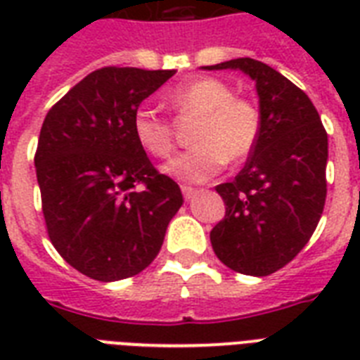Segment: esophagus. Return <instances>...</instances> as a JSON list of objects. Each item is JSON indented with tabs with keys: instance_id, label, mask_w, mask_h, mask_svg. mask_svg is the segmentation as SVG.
<instances>
[{
	"instance_id": "esophagus-1",
	"label": "esophagus",
	"mask_w": 360,
	"mask_h": 360,
	"mask_svg": "<svg viewBox=\"0 0 360 360\" xmlns=\"http://www.w3.org/2000/svg\"><path fill=\"white\" fill-rule=\"evenodd\" d=\"M181 191H183V196H185V200H191L194 194H196V188L194 186H181Z\"/></svg>"
}]
</instances>
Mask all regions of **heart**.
<instances>
[{
	"mask_svg": "<svg viewBox=\"0 0 360 360\" xmlns=\"http://www.w3.org/2000/svg\"><path fill=\"white\" fill-rule=\"evenodd\" d=\"M172 104L185 115H198L194 149L181 153L166 166L175 177L203 183L230 162H243L256 149L262 134V115L248 98L236 97L228 84L217 78H196L172 93ZM132 134L146 153L166 158L174 153V130L166 117L149 106L132 115Z\"/></svg>",
	"mask_w": 360,
	"mask_h": 360,
	"instance_id": "obj_1",
	"label": "heart"
}]
</instances>
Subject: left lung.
I'll return each mask as SVG.
<instances>
[{"label":"left lung","instance_id":"1","mask_svg":"<svg viewBox=\"0 0 360 360\" xmlns=\"http://www.w3.org/2000/svg\"><path fill=\"white\" fill-rule=\"evenodd\" d=\"M205 69H239L256 82L262 134L236 179L217 186L226 214L211 245L226 267L267 276L304 248L321 219L327 130L307 93L273 67L239 58Z\"/></svg>","mask_w":360,"mask_h":360}]
</instances>
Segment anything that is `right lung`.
I'll use <instances>...</instances> for the list:
<instances>
[{
  "label": "right lung",
  "mask_w": 360,
  "mask_h": 360,
  "mask_svg": "<svg viewBox=\"0 0 360 360\" xmlns=\"http://www.w3.org/2000/svg\"><path fill=\"white\" fill-rule=\"evenodd\" d=\"M175 70L103 67L53 104L35 151L48 237L70 267L112 282L157 257L183 205L132 134V115Z\"/></svg>",
  "instance_id": "1"
}]
</instances>
